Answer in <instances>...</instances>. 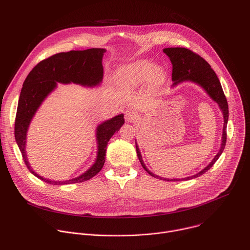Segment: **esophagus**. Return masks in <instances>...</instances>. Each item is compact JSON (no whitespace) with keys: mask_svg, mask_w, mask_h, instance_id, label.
<instances>
[{"mask_svg":"<svg viewBox=\"0 0 250 250\" xmlns=\"http://www.w3.org/2000/svg\"><path fill=\"white\" fill-rule=\"evenodd\" d=\"M125 119L126 122L132 123V122H134L137 119L136 113L134 111H132V110H126L125 112Z\"/></svg>","mask_w":250,"mask_h":250,"instance_id":"esophagus-1","label":"esophagus"}]
</instances>
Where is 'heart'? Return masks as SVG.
Returning a JSON list of instances; mask_svg holds the SVG:
<instances>
[{
	"label": "heart",
	"instance_id": "b5f03b06",
	"mask_svg": "<svg viewBox=\"0 0 250 250\" xmlns=\"http://www.w3.org/2000/svg\"><path fill=\"white\" fill-rule=\"evenodd\" d=\"M153 65L146 61H140L131 66L125 73V78L132 83H138L148 79L152 72L157 74V70L153 71Z\"/></svg>",
	"mask_w": 250,
	"mask_h": 250
}]
</instances>
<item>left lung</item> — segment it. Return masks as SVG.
I'll return each instance as SVG.
<instances>
[{
	"label": "left lung",
	"mask_w": 250,
	"mask_h": 250,
	"mask_svg": "<svg viewBox=\"0 0 250 250\" xmlns=\"http://www.w3.org/2000/svg\"><path fill=\"white\" fill-rule=\"evenodd\" d=\"M163 52L170 58V61L172 63V80L175 81L174 84H177L182 81H187V80L199 84L201 87H203L206 90V92L209 95V97L213 101H216L219 104V106L221 108L224 115V130H223L222 146L218 154L215 156V158H213L212 161L198 174L191 177L182 178V179H171L170 181L190 180L207 172L213 164L216 163V161L219 159V157L223 153L227 144V125L229 121V104L217 74L215 73V71L210 68V65L203 57H201L199 54L195 53L194 51L184 47H168V48H164ZM135 147H136L137 157L139 159L141 166L144 167V169L147 171V173H149L151 176L155 178L157 177L159 179H163V178L152 174L146 167L144 160H142L141 154L139 152V148L136 146V142H135ZM163 180L169 181V179H163Z\"/></svg>",
	"instance_id": "8db88e82"
}]
</instances>
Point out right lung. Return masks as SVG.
Wrapping results in <instances>:
<instances>
[{
  "label": "right lung",
  "instance_id": "1",
  "mask_svg": "<svg viewBox=\"0 0 250 250\" xmlns=\"http://www.w3.org/2000/svg\"><path fill=\"white\" fill-rule=\"evenodd\" d=\"M105 52L103 48L71 50L56 53L43 59L30 71L25 78L18 104L15 121V137L27 169L41 180L49 184L63 185L87 181L98 174L104 163L108 141L125 124L124 115H119L100 125L97 128L99 145L98 157L95 164L81 176L67 181H51L35 173L29 166L25 154V136L29 123L45 97L59 83H77L84 86H96L103 79L104 69L102 58Z\"/></svg>",
  "mask_w": 250,
  "mask_h": 250
}]
</instances>
